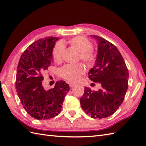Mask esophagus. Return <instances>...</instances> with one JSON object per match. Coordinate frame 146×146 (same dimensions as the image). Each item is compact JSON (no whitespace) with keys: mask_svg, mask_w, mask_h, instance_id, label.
<instances>
[{"mask_svg":"<svg viewBox=\"0 0 146 146\" xmlns=\"http://www.w3.org/2000/svg\"><path fill=\"white\" fill-rule=\"evenodd\" d=\"M75 83H69V85H70V87L71 88V87H73L74 86H75Z\"/></svg>","mask_w":146,"mask_h":146,"instance_id":"esophagus-1","label":"esophagus"}]
</instances>
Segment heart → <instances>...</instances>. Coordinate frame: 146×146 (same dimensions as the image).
I'll list each match as a JSON object with an SVG mask.
<instances>
[{"mask_svg":"<svg viewBox=\"0 0 146 146\" xmlns=\"http://www.w3.org/2000/svg\"><path fill=\"white\" fill-rule=\"evenodd\" d=\"M68 42L80 52V57L82 61L88 64H92L95 61L97 55L93 50V44L90 40L82 36H76L70 39ZM64 49V44L63 42L55 43L52 50V56L55 61H61ZM84 73L85 67L80 63L66 64L60 71L61 77L71 82H76Z\"/></svg>","mask_w":146,"mask_h":146,"instance_id":"heart-1","label":"heart"}]
</instances>
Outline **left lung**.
I'll use <instances>...</instances> for the list:
<instances>
[{
    "instance_id": "obj_1",
    "label": "left lung",
    "mask_w": 146,
    "mask_h": 146,
    "mask_svg": "<svg viewBox=\"0 0 146 146\" xmlns=\"http://www.w3.org/2000/svg\"><path fill=\"white\" fill-rule=\"evenodd\" d=\"M91 37L97 40L98 51L88 78L100 83L102 88L98 91L85 88L80 101L86 114L94 119H103L111 115L123 102L128 88L129 71L116 46L100 36Z\"/></svg>"
}]
</instances>
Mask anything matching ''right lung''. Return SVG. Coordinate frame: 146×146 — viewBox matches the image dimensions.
<instances>
[{"mask_svg": "<svg viewBox=\"0 0 146 146\" xmlns=\"http://www.w3.org/2000/svg\"><path fill=\"white\" fill-rule=\"evenodd\" d=\"M56 37L39 39L24 51L19 61L15 89L24 109L32 117L46 120L58 115L70 86L63 80L47 90L42 85L41 73L52 61Z\"/></svg>", "mask_w": 146, "mask_h": 146, "instance_id": "add662e5", "label": "right lung"}]
</instances>
